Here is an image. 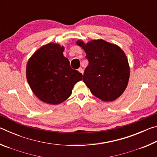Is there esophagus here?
I'll return each instance as SVG.
<instances>
[{"label": "esophagus", "mask_w": 157, "mask_h": 157, "mask_svg": "<svg viewBox=\"0 0 157 157\" xmlns=\"http://www.w3.org/2000/svg\"><path fill=\"white\" fill-rule=\"evenodd\" d=\"M78 71L79 73H81L82 74H83V73H84V71H83V69H82V68H79V69H78Z\"/></svg>", "instance_id": "1"}]
</instances>
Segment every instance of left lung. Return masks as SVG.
Listing matches in <instances>:
<instances>
[{"instance_id":"1","label":"left lung","mask_w":157,"mask_h":157,"mask_svg":"<svg viewBox=\"0 0 157 157\" xmlns=\"http://www.w3.org/2000/svg\"><path fill=\"white\" fill-rule=\"evenodd\" d=\"M76 43L83 48L89 61L83 82L92 94L105 102L120 97L127 88L130 71L123 50L102 39L87 44L78 40Z\"/></svg>"}]
</instances>
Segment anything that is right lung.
<instances>
[{
	"mask_svg": "<svg viewBox=\"0 0 157 157\" xmlns=\"http://www.w3.org/2000/svg\"><path fill=\"white\" fill-rule=\"evenodd\" d=\"M63 46L50 43L32 55L26 66V78L32 91L43 102L58 105L72 94L74 85L82 74L71 68L63 55Z\"/></svg>",
	"mask_w": 157,
	"mask_h": 157,
	"instance_id": "1",
	"label": "right lung"
}]
</instances>
